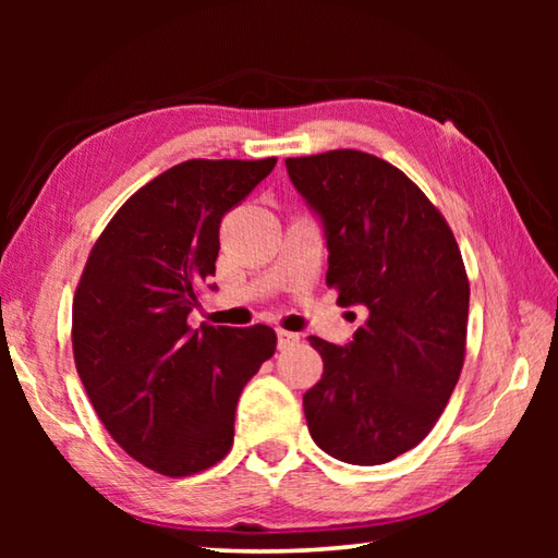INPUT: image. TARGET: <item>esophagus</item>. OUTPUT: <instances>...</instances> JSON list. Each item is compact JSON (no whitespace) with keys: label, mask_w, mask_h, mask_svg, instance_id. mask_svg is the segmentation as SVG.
I'll return each instance as SVG.
<instances>
[{"label":"esophagus","mask_w":558,"mask_h":558,"mask_svg":"<svg viewBox=\"0 0 558 558\" xmlns=\"http://www.w3.org/2000/svg\"><path fill=\"white\" fill-rule=\"evenodd\" d=\"M300 342V335L286 332V329H278V349H290Z\"/></svg>","instance_id":"obj_1"}]
</instances>
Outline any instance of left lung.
Segmentation results:
<instances>
[{
  "instance_id": "obj_1",
  "label": "left lung",
  "mask_w": 558,
  "mask_h": 558,
  "mask_svg": "<svg viewBox=\"0 0 558 558\" xmlns=\"http://www.w3.org/2000/svg\"><path fill=\"white\" fill-rule=\"evenodd\" d=\"M323 223L327 286L366 307L352 342L310 337L323 379L302 396L310 436L349 465H384L428 436L465 359L470 282L450 226L401 169L356 149L286 159Z\"/></svg>"
}]
</instances>
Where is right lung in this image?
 I'll return each instance as SVG.
<instances>
[{
    "label": "right lung",
    "mask_w": 558,
    "mask_h": 558,
    "mask_svg": "<svg viewBox=\"0 0 558 558\" xmlns=\"http://www.w3.org/2000/svg\"><path fill=\"white\" fill-rule=\"evenodd\" d=\"M278 159H189L120 206L73 298V359L102 426L130 458L186 477L226 458L243 386L276 354L268 325L192 329L226 211ZM214 288V286H211Z\"/></svg>",
    "instance_id": "right-lung-1"
}]
</instances>
